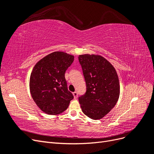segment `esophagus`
Returning <instances> with one entry per match:
<instances>
[{
  "label": "esophagus",
  "instance_id": "obj_1",
  "mask_svg": "<svg viewBox=\"0 0 154 154\" xmlns=\"http://www.w3.org/2000/svg\"><path fill=\"white\" fill-rule=\"evenodd\" d=\"M72 95H73V96H74V99H77V97H78V92H72Z\"/></svg>",
  "mask_w": 154,
  "mask_h": 154
}]
</instances>
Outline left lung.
<instances>
[{"label":"left lung","mask_w":154,"mask_h":154,"mask_svg":"<svg viewBox=\"0 0 154 154\" xmlns=\"http://www.w3.org/2000/svg\"><path fill=\"white\" fill-rule=\"evenodd\" d=\"M86 82L85 94L79 97L82 112L92 119L103 118L119 99V81L115 68L108 60L97 54L79 55Z\"/></svg>","instance_id":"1"}]
</instances>
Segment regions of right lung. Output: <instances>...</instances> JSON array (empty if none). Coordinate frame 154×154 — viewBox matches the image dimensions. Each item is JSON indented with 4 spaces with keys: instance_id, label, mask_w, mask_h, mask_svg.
<instances>
[{
    "instance_id": "obj_1",
    "label": "right lung",
    "mask_w": 154,
    "mask_h": 154,
    "mask_svg": "<svg viewBox=\"0 0 154 154\" xmlns=\"http://www.w3.org/2000/svg\"><path fill=\"white\" fill-rule=\"evenodd\" d=\"M74 56L55 51L42 58L32 69L29 78L32 98L45 114L63 112L73 99L68 91L65 73L74 61Z\"/></svg>"
}]
</instances>
